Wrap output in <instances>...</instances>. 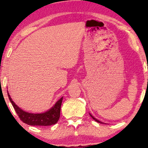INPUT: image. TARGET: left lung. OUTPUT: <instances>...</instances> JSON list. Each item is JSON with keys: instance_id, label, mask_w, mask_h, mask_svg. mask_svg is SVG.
<instances>
[{"instance_id": "1", "label": "left lung", "mask_w": 148, "mask_h": 148, "mask_svg": "<svg viewBox=\"0 0 148 148\" xmlns=\"http://www.w3.org/2000/svg\"><path fill=\"white\" fill-rule=\"evenodd\" d=\"M90 116H92V118L93 119H94V121H96V122H98V123H101V124H102V123H103L102 122H101V121H98V119H96V118H94V116H92V115H91V114H90Z\"/></svg>"}]
</instances>
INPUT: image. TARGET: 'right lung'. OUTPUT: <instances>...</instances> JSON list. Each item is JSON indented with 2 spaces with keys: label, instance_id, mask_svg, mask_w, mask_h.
Returning a JSON list of instances; mask_svg holds the SVG:
<instances>
[{
  "label": "right lung",
  "instance_id": "obj_1",
  "mask_svg": "<svg viewBox=\"0 0 148 148\" xmlns=\"http://www.w3.org/2000/svg\"><path fill=\"white\" fill-rule=\"evenodd\" d=\"M7 94L9 100L11 101L16 113L19 116L20 120L23 121V123L29 125H34V126H50V125L56 124L58 122L60 118V107H61L62 98H60L55 105L47 112L40 113V114H33V113H29L22 110L11 100L8 92Z\"/></svg>",
  "mask_w": 148,
  "mask_h": 148
}]
</instances>
